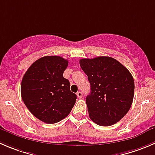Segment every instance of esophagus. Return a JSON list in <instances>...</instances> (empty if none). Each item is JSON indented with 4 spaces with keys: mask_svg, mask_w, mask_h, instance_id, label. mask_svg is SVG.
Returning <instances> with one entry per match:
<instances>
[{
    "mask_svg": "<svg viewBox=\"0 0 155 155\" xmlns=\"http://www.w3.org/2000/svg\"><path fill=\"white\" fill-rule=\"evenodd\" d=\"M76 95H77V97H79V99L82 98V91H78V92L76 93Z\"/></svg>",
    "mask_w": 155,
    "mask_h": 155,
    "instance_id": "esophagus-1",
    "label": "esophagus"
}]
</instances>
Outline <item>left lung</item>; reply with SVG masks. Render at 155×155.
Segmentation results:
<instances>
[{
  "label": "left lung",
  "mask_w": 155,
  "mask_h": 155,
  "mask_svg": "<svg viewBox=\"0 0 155 155\" xmlns=\"http://www.w3.org/2000/svg\"><path fill=\"white\" fill-rule=\"evenodd\" d=\"M79 64L91 86L85 99L90 119L102 127L114 125L127 114L133 104V76L122 64L110 57L83 58Z\"/></svg>",
  "instance_id": "1"
}]
</instances>
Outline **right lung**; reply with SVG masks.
<instances>
[{"label":"right lung","instance_id":"1","mask_svg":"<svg viewBox=\"0 0 155 155\" xmlns=\"http://www.w3.org/2000/svg\"><path fill=\"white\" fill-rule=\"evenodd\" d=\"M68 61L45 56L35 61L21 82V96L28 110L46 124L59 122L69 115L76 100L68 79L63 76Z\"/></svg>","mask_w":155,"mask_h":155}]
</instances>
